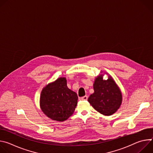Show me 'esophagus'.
I'll list each match as a JSON object with an SVG mask.
<instances>
[{"label":"esophagus","mask_w":153,"mask_h":153,"mask_svg":"<svg viewBox=\"0 0 153 153\" xmlns=\"http://www.w3.org/2000/svg\"><path fill=\"white\" fill-rule=\"evenodd\" d=\"M81 99L82 100H86L87 99H88V96H84L81 97Z\"/></svg>","instance_id":"esophagus-1"}]
</instances>
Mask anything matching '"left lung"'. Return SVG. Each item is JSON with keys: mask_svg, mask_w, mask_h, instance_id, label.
Masks as SVG:
<instances>
[{"mask_svg": "<svg viewBox=\"0 0 153 153\" xmlns=\"http://www.w3.org/2000/svg\"><path fill=\"white\" fill-rule=\"evenodd\" d=\"M94 93L90 95L88 102L100 113L110 116L119 108L122 96L118 86L111 77L103 80L97 77L93 85Z\"/></svg>", "mask_w": 153, "mask_h": 153, "instance_id": "obj_1", "label": "left lung"}]
</instances>
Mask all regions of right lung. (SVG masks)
<instances>
[{
	"label": "right lung",
	"mask_w": 153,
	"mask_h": 153,
	"mask_svg": "<svg viewBox=\"0 0 153 153\" xmlns=\"http://www.w3.org/2000/svg\"><path fill=\"white\" fill-rule=\"evenodd\" d=\"M77 99V94L68 88L66 79L60 77L42 90L40 107L49 118L62 122L73 114Z\"/></svg>",
	"instance_id": "add662e5"
}]
</instances>
